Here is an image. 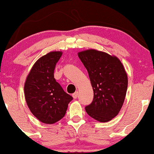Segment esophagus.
<instances>
[{"instance_id":"esophagus-1","label":"esophagus","mask_w":154,"mask_h":154,"mask_svg":"<svg viewBox=\"0 0 154 154\" xmlns=\"http://www.w3.org/2000/svg\"><path fill=\"white\" fill-rule=\"evenodd\" d=\"M78 95H79V92H78V91L74 92V93H73V94H72L73 97L74 98V99H76V98L78 97Z\"/></svg>"}]
</instances>
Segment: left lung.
<instances>
[{
    "mask_svg": "<svg viewBox=\"0 0 154 154\" xmlns=\"http://www.w3.org/2000/svg\"><path fill=\"white\" fill-rule=\"evenodd\" d=\"M79 57L94 92L86 112L100 122L111 121L119 113L127 92L128 75L123 64L116 57L93 49L79 52Z\"/></svg>",
    "mask_w": 154,
    "mask_h": 154,
    "instance_id": "obj_1",
    "label": "left lung"
}]
</instances>
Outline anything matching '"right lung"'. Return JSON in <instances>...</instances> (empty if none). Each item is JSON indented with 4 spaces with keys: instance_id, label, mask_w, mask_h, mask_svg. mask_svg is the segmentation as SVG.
<instances>
[{
    "instance_id": "right-lung-1",
    "label": "right lung",
    "mask_w": 154,
    "mask_h": 154,
    "mask_svg": "<svg viewBox=\"0 0 154 154\" xmlns=\"http://www.w3.org/2000/svg\"><path fill=\"white\" fill-rule=\"evenodd\" d=\"M62 54V52H50L38 59L24 84L25 99L31 112L45 124L62 119L73 100L54 78L55 66Z\"/></svg>"
}]
</instances>
